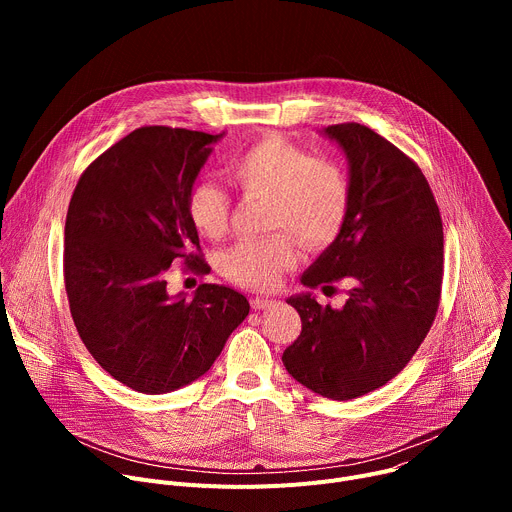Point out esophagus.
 <instances>
[{
    "label": "esophagus",
    "mask_w": 512,
    "mask_h": 512,
    "mask_svg": "<svg viewBox=\"0 0 512 512\" xmlns=\"http://www.w3.org/2000/svg\"><path fill=\"white\" fill-rule=\"evenodd\" d=\"M273 306V300H267V298H253L251 300V308L253 310H267Z\"/></svg>",
    "instance_id": "obj_1"
}]
</instances>
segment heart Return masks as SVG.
Wrapping results in <instances>:
<instances>
[{
    "label": "heart",
    "instance_id": "obj_1",
    "mask_svg": "<svg viewBox=\"0 0 512 512\" xmlns=\"http://www.w3.org/2000/svg\"><path fill=\"white\" fill-rule=\"evenodd\" d=\"M231 178L245 198L269 200L267 229L279 231L243 239L225 253L223 273L249 289L275 287L283 271L298 263L295 238L306 249H324L338 237L350 212L346 170L277 133L245 148L231 164ZM186 212L202 237L221 241L231 229L233 196L214 182H196L188 192Z\"/></svg>",
    "mask_w": 512,
    "mask_h": 512
}]
</instances>
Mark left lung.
I'll return each mask as SVG.
<instances>
[{
	"label": "left lung",
	"instance_id": "obj_1",
	"mask_svg": "<svg viewBox=\"0 0 512 512\" xmlns=\"http://www.w3.org/2000/svg\"><path fill=\"white\" fill-rule=\"evenodd\" d=\"M350 160V212L304 273L310 289L346 279V304L289 298L302 332L281 360L314 393L348 401L397 377L427 336L442 298L444 227L421 168L360 123L328 125Z\"/></svg>",
	"mask_w": 512,
	"mask_h": 512
}]
</instances>
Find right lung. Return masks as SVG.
I'll use <instances>...</instances> for the list:
<instances>
[{
	"label": "right lung",
	"instance_id": "add662e5",
	"mask_svg": "<svg viewBox=\"0 0 512 512\" xmlns=\"http://www.w3.org/2000/svg\"><path fill=\"white\" fill-rule=\"evenodd\" d=\"M223 133L145 125L81 174L64 225V287L91 356L133 391L160 395L202 377L247 318L239 291L202 283L170 298L172 263L206 275L186 200Z\"/></svg>",
	"mask_w": 512,
	"mask_h": 512
}]
</instances>
